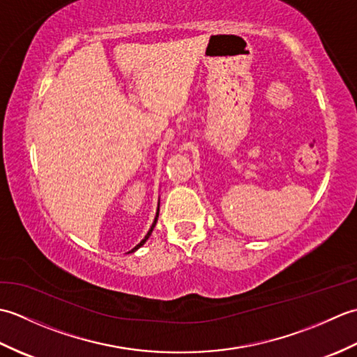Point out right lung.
Wrapping results in <instances>:
<instances>
[{
    "label": "right lung",
    "instance_id": "right-lung-1",
    "mask_svg": "<svg viewBox=\"0 0 357 357\" xmlns=\"http://www.w3.org/2000/svg\"><path fill=\"white\" fill-rule=\"evenodd\" d=\"M158 216H159V206H158V211H156V218H155V221H153V224H151V227H150V230L147 231V234H146V238H144L141 242H139V244L138 245H136L133 250H132V252H135V250H138L141 245H144V244H146V241L149 239V236H150V234H151V231H153V229H155V225H156V221H158ZM132 252H128V253H132Z\"/></svg>",
    "mask_w": 357,
    "mask_h": 357
}]
</instances>
